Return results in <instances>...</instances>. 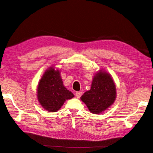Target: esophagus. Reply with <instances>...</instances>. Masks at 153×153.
<instances>
[{"label":"esophagus","mask_w":153,"mask_h":153,"mask_svg":"<svg viewBox=\"0 0 153 153\" xmlns=\"http://www.w3.org/2000/svg\"><path fill=\"white\" fill-rule=\"evenodd\" d=\"M82 94L81 92H76V94H75V96H76L77 98H80V97H81Z\"/></svg>","instance_id":"34e87169"}]
</instances>
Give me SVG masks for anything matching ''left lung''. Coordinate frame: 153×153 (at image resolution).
<instances>
[{
	"instance_id": "8db88e82",
	"label": "left lung",
	"mask_w": 153,
	"mask_h": 153,
	"mask_svg": "<svg viewBox=\"0 0 153 153\" xmlns=\"http://www.w3.org/2000/svg\"><path fill=\"white\" fill-rule=\"evenodd\" d=\"M116 98V87L110 74L100 70L94 76L91 89L81 96V100L92 114H100L112 105Z\"/></svg>"
}]
</instances>
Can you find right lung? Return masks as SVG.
Wrapping results in <instances>:
<instances>
[{"instance_id":"1","label":"right lung","mask_w":153,"mask_h":153,"mask_svg":"<svg viewBox=\"0 0 153 153\" xmlns=\"http://www.w3.org/2000/svg\"><path fill=\"white\" fill-rule=\"evenodd\" d=\"M38 100L42 107L48 112H57L66 100L74 94L64 86L59 69L50 67L46 70L39 80L37 89Z\"/></svg>"}]
</instances>
